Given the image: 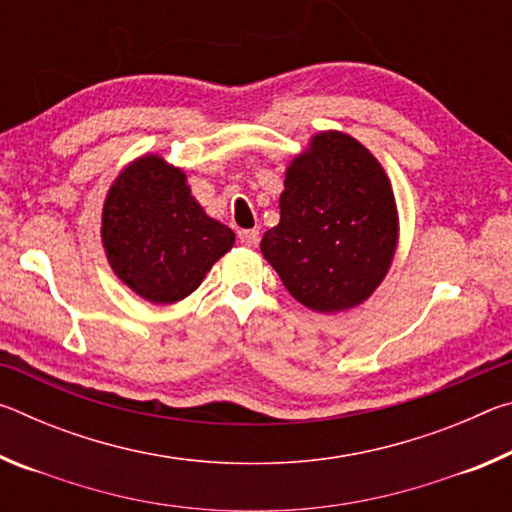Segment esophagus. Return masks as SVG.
I'll return each instance as SVG.
<instances>
[{
    "label": "esophagus",
    "instance_id": "34e87169",
    "mask_svg": "<svg viewBox=\"0 0 512 512\" xmlns=\"http://www.w3.org/2000/svg\"><path fill=\"white\" fill-rule=\"evenodd\" d=\"M239 241L244 246L253 248V246H257V241H259V232L257 230H239Z\"/></svg>",
    "mask_w": 512,
    "mask_h": 512
}]
</instances>
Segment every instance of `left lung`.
<instances>
[{
  "label": "left lung",
  "instance_id": "left-lung-1",
  "mask_svg": "<svg viewBox=\"0 0 512 512\" xmlns=\"http://www.w3.org/2000/svg\"><path fill=\"white\" fill-rule=\"evenodd\" d=\"M259 248L305 307L334 314L361 305L397 248V207L384 167L350 135H314L289 164L280 223Z\"/></svg>",
  "mask_w": 512,
  "mask_h": 512
}]
</instances>
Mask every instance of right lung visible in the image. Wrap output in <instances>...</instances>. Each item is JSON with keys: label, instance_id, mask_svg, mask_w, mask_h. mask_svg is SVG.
Returning <instances> with one entry per match:
<instances>
[{"label": "right lung", "instance_id": "1", "mask_svg": "<svg viewBox=\"0 0 512 512\" xmlns=\"http://www.w3.org/2000/svg\"><path fill=\"white\" fill-rule=\"evenodd\" d=\"M101 241L121 282L153 305H171L201 287L235 232L205 214L183 171L142 155L108 189Z\"/></svg>", "mask_w": 512, "mask_h": 512}]
</instances>
